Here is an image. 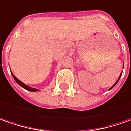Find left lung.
<instances>
[{
	"instance_id": "left-lung-1",
	"label": "left lung",
	"mask_w": 131,
	"mask_h": 131,
	"mask_svg": "<svg viewBox=\"0 0 131 131\" xmlns=\"http://www.w3.org/2000/svg\"><path fill=\"white\" fill-rule=\"evenodd\" d=\"M121 75H122V73H121V75H120V76H119V78H118V81H116V82H115V84L113 85L112 87H111V88H110V89H109V91H110V90H111V89H112L113 88V87H114V86H115V85L117 84V83H118V81H119V79H120V78H121Z\"/></svg>"
}]
</instances>
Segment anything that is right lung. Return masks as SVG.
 I'll return each mask as SVG.
<instances>
[{"instance_id": "obj_1", "label": "right lung", "mask_w": 131, "mask_h": 131, "mask_svg": "<svg viewBox=\"0 0 131 131\" xmlns=\"http://www.w3.org/2000/svg\"><path fill=\"white\" fill-rule=\"evenodd\" d=\"M11 74H12L13 78L15 79V81H16V83H17L18 85H20L21 87H23L24 89H26V90H27V91H32V92H36L38 91V90L36 89V88H31V87H30V86H28V85H26L25 83H23V82H21L20 80H18V78H17L13 74V73H11Z\"/></svg>"}]
</instances>
